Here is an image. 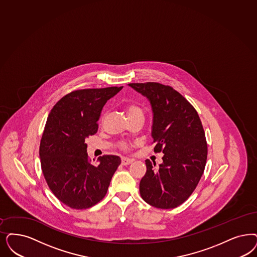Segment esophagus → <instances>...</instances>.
<instances>
[{
	"instance_id": "34e87169",
	"label": "esophagus",
	"mask_w": 257,
	"mask_h": 257,
	"mask_svg": "<svg viewBox=\"0 0 257 257\" xmlns=\"http://www.w3.org/2000/svg\"><path fill=\"white\" fill-rule=\"evenodd\" d=\"M133 161L134 160H132V159L125 158V157H123V158L121 159V163H122V165H129V164H131Z\"/></svg>"
}]
</instances>
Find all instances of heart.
<instances>
[{
	"label": "heart",
	"mask_w": 257,
	"mask_h": 257,
	"mask_svg": "<svg viewBox=\"0 0 257 257\" xmlns=\"http://www.w3.org/2000/svg\"><path fill=\"white\" fill-rule=\"evenodd\" d=\"M126 112H127L128 116L135 115H143L142 108L140 106H138L137 104H129V105H127V107H126Z\"/></svg>",
	"instance_id": "heart-1"
}]
</instances>
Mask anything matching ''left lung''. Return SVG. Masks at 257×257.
<instances>
[{"label": "left lung", "instance_id": "8db88e82", "mask_svg": "<svg viewBox=\"0 0 257 257\" xmlns=\"http://www.w3.org/2000/svg\"><path fill=\"white\" fill-rule=\"evenodd\" d=\"M152 107L154 151L162 152V163L145 160L147 171L140 183L142 199L160 209H173L186 201L203 175L207 142L197 112L175 89L158 82L129 83Z\"/></svg>", "mask_w": 257, "mask_h": 257}]
</instances>
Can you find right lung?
Returning <instances> with one entry per match:
<instances>
[{"label":"right lung","instance_id":"1","mask_svg":"<svg viewBox=\"0 0 257 257\" xmlns=\"http://www.w3.org/2000/svg\"><path fill=\"white\" fill-rule=\"evenodd\" d=\"M122 87L74 91L48 115L40 145L43 174L55 196L72 209L99 202L121 162L119 157L107 155L93 164L85 140L97 133L102 108Z\"/></svg>","mask_w":257,"mask_h":257}]
</instances>
